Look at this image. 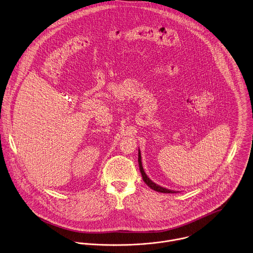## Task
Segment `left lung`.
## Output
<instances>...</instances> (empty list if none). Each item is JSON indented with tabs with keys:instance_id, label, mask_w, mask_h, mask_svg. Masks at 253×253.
I'll list each match as a JSON object with an SVG mask.
<instances>
[{
	"instance_id": "obj_1",
	"label": "left lung",
	"mask_w": 253,
	"mask_h": 253,
	"mask_svg": "<svg viewBox=\"0 0 253 253\" xmlns=\"http://www.w3.org/2000/svg\"><path fill=\"white\" fill-rule=\"evenodd\" d=\"M138 163H139V169H140V172H141V175H142V178H143V181L146 183V185L151 188L152 190L156 191V192H159V193H164V194H174V193H178L177 191H173V190H169V189H166V188H163L161 186H159L158 184L154 183L148 176L147 174L145 173L144 169H143V165H142V157H141V152H140V149L138 150ZM180 193V192H179Z\"/></svg>"
}]
</instances>
